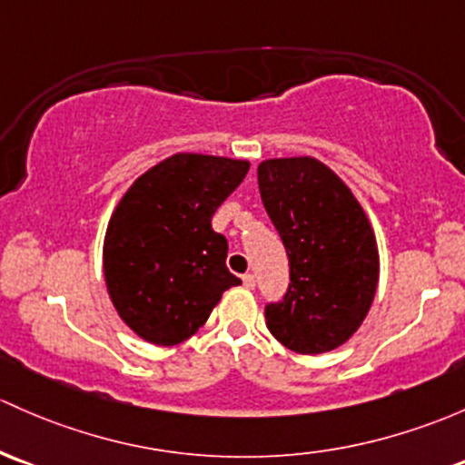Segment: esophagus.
Segmentation results:
<instances>
[{"mask_svg":"<svg viewBox=\"0 0 465 465\" xmlns=\"http://www.w3.org/2000/svg\"><path fill=\"white\" fill-rule=\"evenodd\" d=\"M242 282H245L247 290H253V287H256V276H253V273H245V276H242Z\"/></svg>","mask_w":465,"mask_h":465,"instance_id":"34e87169","label":"esophagus"}]
</instances>
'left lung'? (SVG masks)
I'll use <instances>...</instances> for the list:
<instances>
[{"instance_id":"8db88e82","label":"left lung","mask_w":465,"mask_h":465,"mask_svg":"<svg viewBox=\"0 0 465 465\" xmlns=\"http://www.w3.org/2000/svg\"><path fill=\"white\" fill-rule=\"evenodd\" d=\"M258 189L290 258L285 296L265 305L267 327L298 354L339 348L363 322L379 282L368 216L343 180L307 155L261 163Z\"/></svg>"}]
</instances>
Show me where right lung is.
Masks as SVG:
<instances>
[{
	"instance_id": "1",
	"label": "right lung",
	"mask_w": 465,
	"mask_h": 465,
	"mask_svg": "<svg viewBox=\"0 0 465 465\" xmlns=\"http://www.w3.org/2000/svg\"><path fill=\"white\" fill-rule=\"evenodd\" d=\"M247 171L245 160L175 153L117 204L104 238L106 287L120 319L149 343L187 341L223 292L241 285L212 218Z\"/></svg>"
}]
</instances>
